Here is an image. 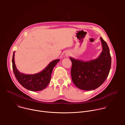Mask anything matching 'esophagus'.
<instances>
[{
    "label": "esophagus",
    "instance_id": "34e87169",
    "mask_svg": "<svg viewBox=\"0 0 125 125\" xmlns=\"http://www.w3.org/2000/svg\"><path fill=\"white\" fill-rule=\"evenodd\" d=\"M70 55V52H67L66 53V56H69Z\"/></svg>",
    "mask_w": 125,
    "mask_h": 125
}]
</instances>
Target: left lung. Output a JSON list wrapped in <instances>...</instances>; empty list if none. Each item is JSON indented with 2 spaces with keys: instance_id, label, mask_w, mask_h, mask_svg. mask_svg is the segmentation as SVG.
<instances>
[{
  "instance_id": "8db88e82",
  "label": "left lung",
  "mask_w": 125,
  "mask_h": 125,
  "mask_svg": "<svg viewBox=\"0 0 125 125\" xmlns=\"http://www.w3.org/2000/svg\"><path fill=\"white\" fill-rule=\"evenodd\" d=\"M102 51L96 59L87 61L70 57L72 61L71 74L74 84L81 90L91 91L99 87L107 78L111 57L107 43L100 37Z\"/></svg>"
}]
</instances>
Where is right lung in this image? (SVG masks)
<instances>
[{
  "instance_id": "obj_1",
  "label": "right lung",
  "mask_w": 125,
  "mask_h": 125,
  "mask_svg": "<svg viewBox=\"0 0 125 125\" xmlns=\"http://www.w3.org/2000/svg\"><path fill=\"white\" fill-rule=\"evenodd\" d=\"M14 53L15 52L12 57V68L15 77L18 82L28 90L33 92L42 91L50 83L53 68L60 60L52 61L44 70L38 73L27 75L20 73L17 69L14 61Z\"/></svg>"
}]
</instances>
